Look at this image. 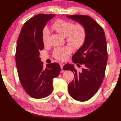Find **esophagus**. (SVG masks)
<instances>
[{"instance_id":"obj_1","label":"esophagus","mask_w":121,"mask_h":121,"mask_svg":"<svg viewBox=\"0 0 121 121\" xmlns=\"http://www.w3.org/2000/svg\"><path fill=\"white\" fill-rule=\"evenodd\" d=\"M59 65H60V66L61 69H62L63 67V66H64V64L62 63H59Z\"/></svg>"}]
</instances>
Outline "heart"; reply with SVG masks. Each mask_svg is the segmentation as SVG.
<instances>
[{
  "label": "heart",
  "instance_id": "1",
  "mask_svg": "<svg viewBox=\"0 0 121 121\" xmlns=\"http://www.w3.org/2000/svg\"><path fill=\"white\" fill-rule=\"evenodd\" d=\"M51 27L59 34L65 37L66 41L76 48H79L83 45L86 38V31L81 24H74L72 21L65 20H57L53 23ZM49 32L47 28L43 30L42 42L44 45L48 43ZM72 52L70 46L56 48L53 52L54 58L59 60H65L68 59Z\"/></svg>",
  "mask_w": 121,
  "mask_h": 121
}]
</instances>
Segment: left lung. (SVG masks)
<instances>
[{
  "label": "left lung",
  "mask_w": 121,
  "mask_h": 121,
  "mask_svg": "<svg viewBox=\"0 0 121 121\" xmlns=\"http://www.w3.org/2000/svg\"><path fill=\"white\" fill-rule=\"evenodd\" d=\"M67 17L82 24L86 31L84 44L72 56L74 63L83 65L82 70L78 72L69 63L63 68L73 72L75 77L68 84L69 95L75 100L85 101L96 93L103 82L107 62L105 35L101 26L90 16L74 15Z\"/></svg>",
  "instance_id": "obj_1"
}]
</instances>
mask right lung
Here are the masks:
<instances>
[{
    "label": "right lung",
    "mask_w": 121,
    "mask_h": 121,
    "mask_svg": "<svg viewBox=\"0 0 121 121\" xmlns=\"http://www.w3.org/2000/svg\"><path fill=\"white\" fill-rule=\"evenodd\" d=\"M54 16L39 14L33 16L23 25L17 39L15 60L20 82L26 93L35 99L51 94L53 79L60 71L57 63L47 64L44 68L39 58V52L44 48L43 30Z\"/></svg>",
    "instance_id": "add662e5"
}]
</instances>
